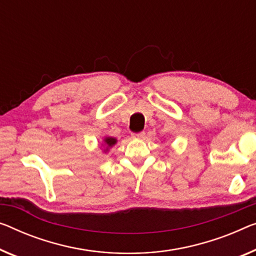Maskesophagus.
<instances>
[{"label":"esophagus","instance_id":"34e87169","mask_svg":"<svg viewBox=\"0 0 256 256\" xmlns=\"http://www.w3.org/2000/svg\"><path fill=\"white\" fill-rule=\"evenodd\" d=\"M144 136H146V133L144 131L138 132V133H132V138H136V139H144Z\"/></svg>","mask_w":256,"mask_h":256}]
</instances>
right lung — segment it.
<instances>
[{
  "label": "right lung",
  "instance_id": "1",
  "mask_svg": "<svg viewBox=\"0 0 256 256\" xmlns=\"http://www.w3.org/2000/svg\"><path fill=\"white\" fill-rule=\"evenodd\" d=\"M104 141L108 146H112V144H116V139H114V138H106Z\"/></svg>",
  "mask_w": 256,
  "mask_h": 256
}]
</instances>
